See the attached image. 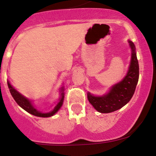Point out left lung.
Here are the masks:
<instances>
[{"label": "left lung", "instance_id": "obj_1", "mask_svg": "<svg viewBox=\"0 0 156 156\" xmlns=\"http://www.w3.org/2000/svg\"><path fill=\"white\" fill-rule=\"evenodd\" d=\"M128 43L131 50V58L124 78L112 85L108 91L103 95H94L87 92L89 102L101 113H109L122 108L134 94L139 79V65L134 44L129 40Z\"/></svg>", "mask_w": 156, "mask_h": 156}]
</instances>
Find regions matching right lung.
I'll return each mask as SVG.
<instances>
[{
  "label": "right lung",
  "instance_id": "add662e5",
  "mask_svg": "<svg viewBox=\"0 0 156 156\" xmlns=\"http://www.w3.org/2000/svg\"><path fill=\"white\" fill-rule=\"evenodd\" d=\"M8 86L9 90H10L11 94L12 95L13 98L15 99V101H16L18 105H19L22 108L27 111V112H29L30 114L35 115V116L38 117H51L53 116L55 113H57L58 110L62 108V106L63 105V101H64V98H65V93H64V86L62 87L60 89H59V98L58 99L57 102L55 105V107H54L53 109L51 110L49 112H42L41 111L37 109L35 107V105H34L33 101L29 99L28 98H27L26 96H24L23 94H22L20 92L18 91L16 88L14 87L12 84H11L10 81L8 80Z\"/></svg>",
  "mask_w": 156,
  "mask_h": 156
}]
</instances>
